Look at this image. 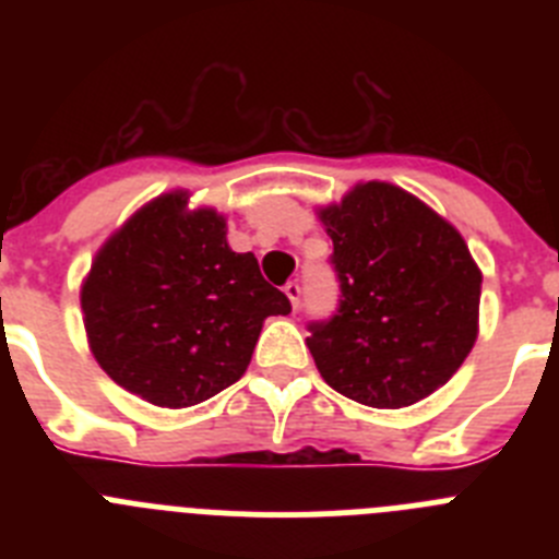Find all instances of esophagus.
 Masks as SVG:
<instances>
[{
    "mask_svg": "<svg viewBox=\"0 0 559 559\" xmlns=\"http://www.w3.org/2000/svg\"><path fill=\"white\" fill-rule=\"evenodd\" d=\"M285 296L290 299V308L299 310V305H302V285L296 283V280H294V283H288V285H285Z\"/></svg>",
    "mask_w": 559,
    "mask_h": 559,
    "instance_id": "esophagus-1",
    "label": "esophagus"
}]
</instances>
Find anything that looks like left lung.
<instances>
[{
  "mask_svg": "<svg viewBox=\"0 0 559 559\" xmlns=\"http://www.w3.org/2000/svg\"><path fill=\"white\" fill-rule=\"evenodd\" d=\"M338 308L310 322L316 367L344 397L403 408L451 380L476 344L481 271L462 235L400 187L369 181L322 210Z\"/></svg>",
  "mask_w": 559,
  "mask_h": 559,
  "instance_id": "left-lung-1",
  "label": "left lung"
}]
</instances>
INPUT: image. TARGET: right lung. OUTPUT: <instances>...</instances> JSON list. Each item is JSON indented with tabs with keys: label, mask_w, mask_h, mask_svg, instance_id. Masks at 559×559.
Segmentation results:
<instances>
[{
	"label": "right lung",
	"mask_w": 559,
	"mask_h": 559,
	"mask_svg": "<svg viewBox=\"0 0 559 559\" xmlns=\"http://www.w3.org/2000/svg\"><path fill=\"white\" fill-rule=\"evenodd\" d=\"M81 305L108 378L165 408L204 403L240 380L265 319L290 313L257 257L229 249L218 212H187L185 192L151 201L108 237Z\"/></svg>",
	"instance_id": "obj_1"
}]
</instances>
